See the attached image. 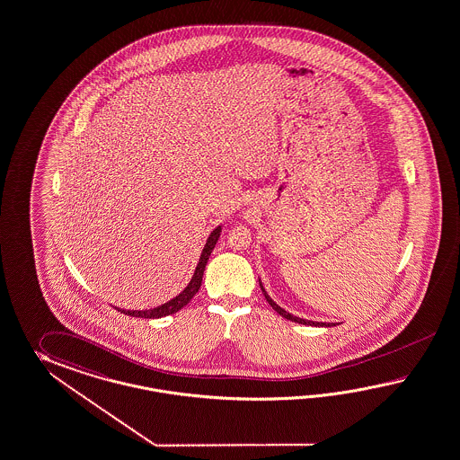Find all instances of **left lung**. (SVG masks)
Returning a JSON list of instances; mask_svg holds the SVG:
<instances>
[{"label": "left lung", "mask_w": 460, "mask_h": 460, "mask_svg": "<svg viewBox=\"0 0 460 460\" xmlns=\"http://www.w3.org/2000/svg\"><path fill=\"white\" fill-rule=\"evenodd\" d=\"M259 286H261V291L264 294V297H266V301L270 304V307L276 311V313L280 314L284 319H288V321H292V323H297V324L304 325H314V327H331V325H336L334 323H317V321H309V319H303V317H297V315H292L291 313H288L286 309H282L279 304L274 303L272 299L270 297V294L266 292L264 289V286H262V282L259 279Z\"/></svg>", "instance_id": "1"}]
</instances>
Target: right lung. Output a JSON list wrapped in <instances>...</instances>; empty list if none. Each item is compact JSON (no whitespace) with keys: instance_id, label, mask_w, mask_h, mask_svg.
I'll list each match as a JSON object with an SVG mask.
<instances>
[{"instance_id":"1","label":"right lung","mask_w":460,"mask_h":460,"mask_svg":"<svg viewBox=\"0 0 460 460\" xmlns=\"http://www.w3.org/2000/svg\"><path fill=\"white\" fill-rule=\"evenodd\" d=\"M221 231H223V226H217V227H214L213 231H211V234L208 235V241H206V244L202 247L201 256H199V261H198V266L194 270L192 278L188 282V286L176 297H172L168 303L161 304V305L153 307V309H145V311H131V309H119V307H116V309L123 314H128V315L145 317V319H159V317H164V315H169V314L181 311L186 304L190 303L192 296L199 291L202 274H204V270H206L208 259H209L211 252H213L214 246H216V243H217V239L221 235Z\"/></svg>"}]
</instances>
